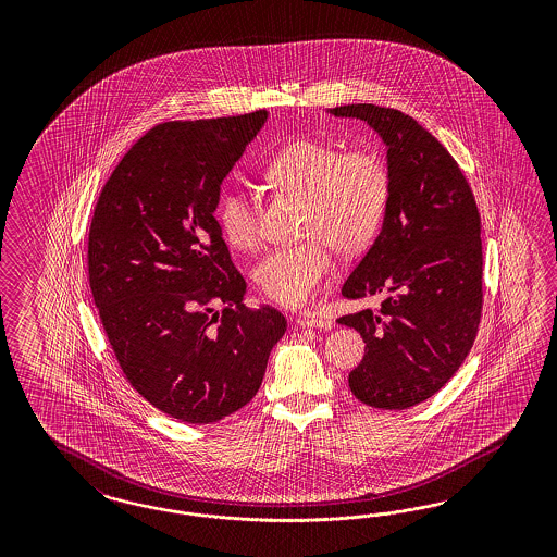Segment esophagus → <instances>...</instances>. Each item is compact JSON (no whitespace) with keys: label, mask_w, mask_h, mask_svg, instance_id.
<instances>
[{"label":"esophagus","mask_w":557,"mask_h":557,"mask_svg":"<svg viewBox=\"0 0 557 557\" xmlns=\"http://www.w3.org/2000/svg\"><path fill=\"white\" fill-rule=\"evenodd\" d=\"M298 326L302 329H333V322L329 319H321V317H314V314H304L298 319Z\"/></svg>","instance_id":"1"}]
</instances>
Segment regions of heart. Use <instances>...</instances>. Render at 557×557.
<instances>
[{"label":"heart","instance_id":"b5f03b06","mask_svg":"<svg viewBox=\"0 0 557 557\" xmlns=\"http://www.w3.org/2000/svg\"><path fill=\"white\" fill-rule=\"evenodd\" d=\"M275 191L304 198V243L273 249L255 268V282L271 302L298 308L333 271L331 245L341 253L368 247L380 231L389 196L388 169L371 151L300 138L271 157L261 171ZM226 243L247 251L259 243V206L249 191L231 187L216 203Z\"/></svg>","mask_w":557,"mask_h":557}]
</instances>
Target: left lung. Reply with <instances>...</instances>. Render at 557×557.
<instances>
[{
    "instance_id": "left-lung-1",
    "label": "left lung",
    "mask_w": 557,
    "mask_h": 557,
    "mask_svg": "<svg viewBox=\"0 0 557 557\" xmlns=\"http://www.w3.org/2000/svg\"><path fill=\"white\" fill-rule=\"evenodd\" d=\"M366 120L388 147L389 196L370 251L343 284L380 308L341 317L366 341L349 388L363 405L405 410L443 388L472 349L482 317V238L456 159L408 114L373 103L333 108Z\"/></svg>"
}]
</instances>
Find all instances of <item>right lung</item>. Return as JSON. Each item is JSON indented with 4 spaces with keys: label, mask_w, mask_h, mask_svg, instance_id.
Masks as SVG:
<instances>
[{
    "label": "right lung",
    "mask_w": 557,
    "mask_h": 557,
    "mask_svg": "<svg viewBox=\"0 0 557 557\" xmlns=\"http://www.w3.org/2000/svg\"><path fill=\"white\" fill-rule=\"evenodd\" d=\"M265 120L157 124L94 210L87 270L106 337L131 386L177 421L208 424L251 403L286 333L282 312L243 304L247 284L214 219L222 180Z\"/></svg>",
    "instance_id": "right-lung-1"
}]
</instances>
